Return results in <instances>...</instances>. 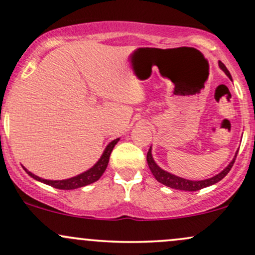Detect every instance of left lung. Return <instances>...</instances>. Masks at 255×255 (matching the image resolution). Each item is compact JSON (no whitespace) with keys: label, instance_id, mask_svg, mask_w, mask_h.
Masks as SVG:
<instances>
[{"label":"left lung","instance_id":"obj_1","mask_svg":"<svg viewBox=\"0 0 255 255\" xmlns=\"http://www.w3.org/2000/svg\"><path fill=\"white\" fill-rule=\"evenodd\" d=\"M219 66H220V69H222L223 71L228 75L229 78H231L230 72H229V70L226 69V66L224 65L222 61H219ZM237 152H239V151H237ZM237 152H236V155H235L234 159L230 162V164H229V166L226 167L223 172H220L219 174L214 175L213 178L205 179V180H187V179L177 177V175L170 174V173L166 172V170L159 168L157 164H156V162L153 161L152 155H151V147L149 149V152H147L146 159H147V164H149V168L151 170V173H152L153 177L156 178V180L159 181L161 184L172 187V189L184 190V191H197V190H201V189H203V187H207V186H211V185H213V184L218 183V181L222 180V179L225 177L229 172H230L232 166H234L235 159H236V156H237Z\"/></svg>","mask_w":255,"mask_h":255}]
</instances>
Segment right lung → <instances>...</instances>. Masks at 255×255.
Instances as JSON below:
<instances>
[{"mask_svg": "<svg viewBox=\"0 0 255 255\" xmlns=\"http://www.w3.org/2000/svg\"><path fill=\"white\" fill-rule=\"evenodd\" d=\"M119 140L120 139H115V140L111 141L110 144L106 146L105 151L103 152L102 157L99 158V161H98L91 169H88L87 172L82 173V174H78L74 178L65 179V180H47V179H42L40 177H37V175L32 174V173L29 172V170L25 168V167H23V168L26 170V173L30 175V177L36 179V180L41 181V183L47 184V185L55 187V189H60V190L78 189V187H82V186L89 185V184L94 183V181H97L98 179L102 177L103 173L105 172L106 167H108L109 158H110V155H111V152H113V149Z\"/></svg>", "mask_w": 255, "mask_h": 255, "instance_id": "obj_1", "label": "right lung"}]
</instances>
